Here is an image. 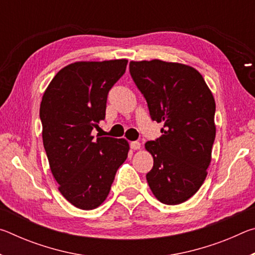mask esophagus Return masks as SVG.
Listing matches in <instances>:
<instances>
[{
    "mask_svg": "<svg viewBox=\"0 0 255 255\" xmlns=\"http://www.w3.org/2000/svg\"><path fill=\"white\" fill-rule=\"evenodd\" d=\"M130 148L132 150L139 149L140 148V143H139V141H131V143H130Z\"/></svg>",
    "mask_w": 255,
    "mask_h": 255,
    "instance_id": "esophagus-1",
    "label": "esophagus"
}]
</instances>
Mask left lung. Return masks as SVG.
<instances>
[{
	"label": "left lung",
	"instance_id": "1",
	"mask_svg": "<svg viewBox=\"0 0 255 255\" xmlns=\"http://www.w3.org/2000/svg\"><path fill=\"white\" fill-rule=\"evenodd\" d=\"M129 72L163 135L145 144L153 169L146 180L162 204L179 205L207 176L216 136L213 93L204 77L185 64L161 59L129 63Z\"/></svg>",
	"mask_w": 255,
	"mask_h": 255
}]
</instances>
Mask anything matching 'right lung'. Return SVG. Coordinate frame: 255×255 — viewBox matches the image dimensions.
Wrapping results in <instances>:
<instances>
[{"label":"right lung","instance_id":"add662e5","mask_svg":"<svg viewBox=\"0 0 255 255\" xmlns=\"http://www.w3.org/2000/svg\"><path fill=\"white\" fill-rule=\"evenodd\" d=\"M127 59L75 62L54 76L42 96V141L58 190L73 206L91 210L107 199L116 172L126 161L125 138L92 136L106 118L110 89Z\"/></svg>","mask_w":255,"mask_h":255}]
</instances>
